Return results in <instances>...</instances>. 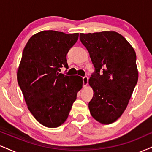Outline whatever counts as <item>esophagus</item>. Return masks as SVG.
<instances>
[{"label": "esophagus", "mask_w": 152, "mask_h": 152, "mask_svg": "<svg viewBox=\"0 0 152 152\" xmlns=\"http://www.w3.org/2000/svg\"><path fill=\"white\" fill-rule=\"evenodd\" d=\"M83 87H86L88 83V78L87 76H84L83 77Z\"/></svg>", "instance_id": "1"}]
</instances>
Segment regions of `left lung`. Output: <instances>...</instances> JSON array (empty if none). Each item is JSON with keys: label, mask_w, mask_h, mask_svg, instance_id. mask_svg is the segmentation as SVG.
<instances>
[{"label": "left lung", "mask_w": 152, "mask_h": 152, "mask_svg": "<svg viewBox=\"0 0 152 152\" xmlns=\"http://www.w3.org/2000/svg\"><path fill=\"white\" fill-rule=\"evenodd\" d=\"M80 40L95 67L88 81L94 93L90 114L102 124H112L124 112L137 83L135 52L115 31L80 34Z\"/></svg>", "instance_id": "1"}]
</instances>
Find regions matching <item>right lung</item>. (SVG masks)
Returning <instances> with one entry per match:
<instances>
[{"label":"right lung","instance_id":"add662e5","mask_svg":"<svg viewBox=\"0 0 152 152\" xmlns=\"http://www.w3.org/2000/svg\"><path fill=\"white\" fill-rule=\"evenodd\" d=\"M78 33L48 30L34 34L22 53L17 82L28 110L40 124L57 128L68 118L83 78L59 73L68 68L66 55L76 43Z\"/></svg>","mask_w":152,"mask_h":152}]
</instances>
